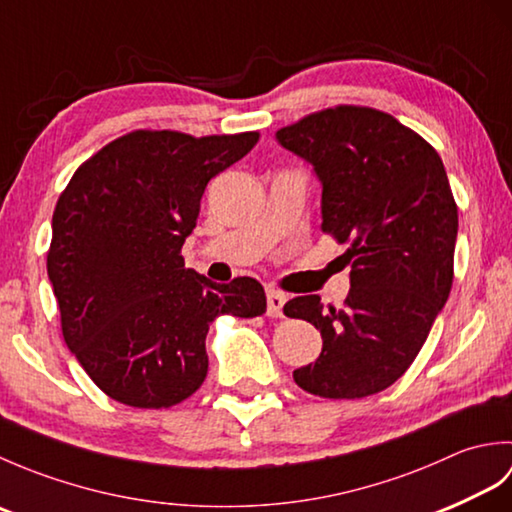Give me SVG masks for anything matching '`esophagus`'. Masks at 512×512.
<instances>
[{
  "label": "esophagus",
  "instance_id": "obj_1",
  "mask_svg": "<svg viewBox=\"0 0 512 512\" xmlns=\"http://www.w3.org/2000/svg\"><path fill=\"white\" fill-rule=\"evenodd\" d=\"M266 299H268V310H266L268 317H273V319L284 317V312H281V308H284V303H286V295H284V292L270 288V290L266 292Z\"/></svg>",
  "mask_w": 512,
  "mask_h": 512
}]
</instances>
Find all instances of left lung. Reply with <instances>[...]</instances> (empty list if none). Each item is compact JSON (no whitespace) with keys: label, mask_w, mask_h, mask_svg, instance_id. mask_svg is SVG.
I'll return each mask as SVG.
<instances>
[{"label":"left lung","mask_w":512,"mask_h":512,"mask_svg":"<svg viewBox=\"0 0 512 512\" xmlns=\"http://www.w3.org/2000/svg\"><path fill=\"white\" fill-rule=\"evenodd\" d=\"M321 182L323 233L350 244V295L284 306L321 332L314 363L295 383L321 398H365L407 372L449 299L458 206L438 151L372 107L339 105L277 132Z\"/></svg>","instance_id":"8db88e82"}]
</instances>
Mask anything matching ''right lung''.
<instances>
[{"label":"right lung","mask_w":512,"mask_h":512,"mask_svg":"<svg viewBox=\"0 0 512 512\" xmlns=\"http://www.w3.org/2000/svg\"><path fill=\"white\" fill-rule=\"evenodd\" d=\"M257 132L193 138L138 129L74 171L52 215L48 277L63 339L96 387L138 409L173 407L206 372L215 317H259V281L231 284L180 255L211 178L257 145Z\"/></svg>","instance_id":"add662e5"}]
</instances>
